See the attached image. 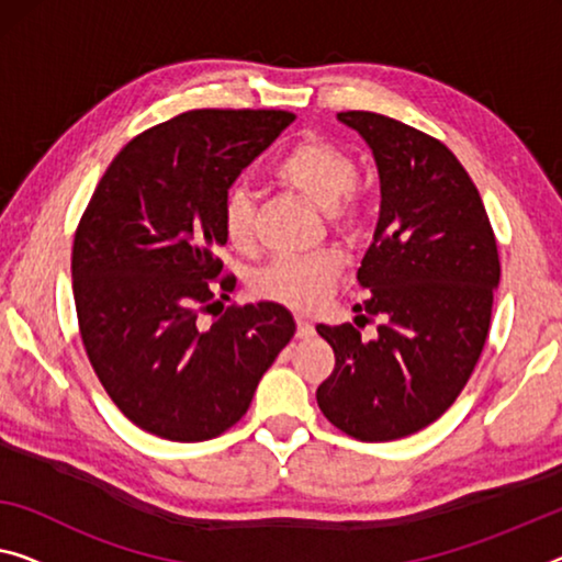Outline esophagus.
<instances>
[{"label":"esophagus","instance_id":"1","mask_svg":"<svg viewBox=\"0 0 562 562\" xmlns=\"http://www.w3.org/2000/svg\"><path fill=\"white\" fill-rule=\"evenodd\" d=\"M314 334H316L314 324L306 322L304 316H296V336H299V339H311Z\"/></svg>","mask_w":562,"mask_h":562}]
</instances>
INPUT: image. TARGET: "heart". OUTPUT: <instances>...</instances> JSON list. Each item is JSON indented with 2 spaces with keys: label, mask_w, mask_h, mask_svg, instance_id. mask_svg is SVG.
<instances>
[{
  "label": "heart",
  "mask_w": 562,
  "mask_h": 562,
  "mask_svg": "<svg viewBox=\"0 0 562 562\" xmlns=\"http://www.w3.org/2000/svg\"><path fill=\"white\" fill-rule=\"evenodd\" d=\"M271 176L279 186L306 198L326 213L339 236L357 240L364 231L367 211L357 180V162L339 145L318 135H306L273 162ZM221 228L238 251L256 240V201L246 188L233 186L221 201ZM341 273L339 256L318 251L311 256H281L258 269L251 291L258 299L273 301L293 311H311L329 296Z\"/></svg>",
  "instance_id": "heart-1"
}]
</instances>
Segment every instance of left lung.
<instances>
[{"label": "left lung", "mask_w": 562, "mask_h": 562, "mask_svg": "<svg viewBox=\"0 0 562 562\" xmlns=\"http://www.w3.org/2000/svg\"><path fill=\"white\" fill-rule=\"evenodd\" d=\"M374 153L382 211L357 279V326H324L336 364L316 390L324 417L361 442L425 429L470 382L499 283L495 231L468 170L437 137L379 112H339ZM359 317H379L376 340Z\"/></svg>", "instance_id": "obj_1"}]
</instances>
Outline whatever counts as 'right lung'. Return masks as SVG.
<instances>
[{"label":"right lung","instance_id":"obj_1","mask_svg":"<svg viewBox=\"0 0 562 562\" xmlns=\"http://www.w3.org/2000/svg\"><path fill=\"white\" fill-rule=\"evenodd\" d=\"M286 110H191L135 135L110 162L72 244L88 359L145 431L203 442L231 429L296 324L279 304H231L221 201L293 123Z\"/></svg>","mask_w":562,"mask_h":562}]
</instances>
